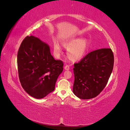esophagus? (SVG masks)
I'll return each instance as SVG.
<instances>
[{
    "mask_svg": "<svg viewBox=\"0 0 130 130\" xmlns=\"http://www.w3.org/2000/svg\"><path fill=\"white\" fill-rule=\"evenodd\" d=\"M70 69V67L68 65H66L65 67H64V69L66 70H69Z\"/></svg>",
    "mask_w": 130,
    "mask_h": 130,
    "instance_id": "1",
    "label": "esophagus"
}]
</instances>
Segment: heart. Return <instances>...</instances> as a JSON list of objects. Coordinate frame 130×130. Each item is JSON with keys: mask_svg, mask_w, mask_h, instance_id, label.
Listing matches in <instances>:
<instances>
[{"mask_svg": "<svg viewBox=\"0 0 130 130\" xmlns=\"http://www.w3.org/2000/svg\"><path fill=\"white\" fill-rule=\"evenodd\" d=\"M62 45L68 50L67 54L68 58L73 62H76L85 56L88 49L89 43L87 39L75 38L62 42ZM54 51L56 54L61 53L60 46L57 43H54Z\"/></svg>", "mask_w": 130, "mask_h": 130, "instance_id": "heart-1", "label": "heart"}]
</instances>
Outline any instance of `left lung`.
Masks as SVG:
<instances>
[{"label": "left lung", "mask_w": 130, "mask_h": 130, "mask_svg": "<svg viewBox=\"0 0 130 130\" xmlns=\"http://www.w3.org/2000/svg\"><path fill=\"white\" fill-rule=\"evenodd\" d=\"M113 64L114 55L111 49H98L88 54L74 64V94L81 99L98 96L107 85Z\"/></svg>", "instance_id": "8db88e82"}]
</instances>
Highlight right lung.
I'll return each mask as SVG.
<instances>
[{"label":"right lung","instance_id":"obj_1","mask_svg":"<svg viewBox=\"0 0 130 130\" xmlns=\"http://www.w3.org/2000/svg\"><path fill=\"white\" fill-rule=\"evenodd\" d=\"M19 80L31 96L42 99L54 91L56 82L63 71V62L55 60L49 45L34 36L23 41L17 54Z\"/></svg>","mask_w":130,"mask_h":130}]
</instances>
